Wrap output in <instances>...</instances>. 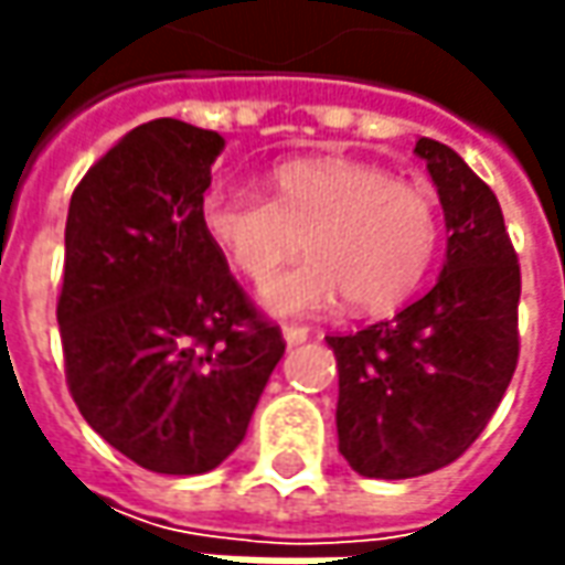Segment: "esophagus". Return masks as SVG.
<instances>
[{"label":"esophagus","mask_w":565,"mask_h":565,"mask_svg":"<svg viewBox=\"0 0 565 565\" xmlns=\"http://www.w3.org/2000/svg\"><path fill=\"white\" fill-rule=\"evenodd\" d=\"M308 337H311V330H308V327H295V323L282 327V339H286V345H301Z\"/></svg>","instance_id":"34e87169"}]
</instances>
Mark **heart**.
I'll return each mask as SVG.
<instances>
[{
    "label": "heart",
    "mask_w": 565,
    "mask_h": 565,
    "mask_svg": "<svg viewBox=\"0 0 565 565\" xmlns=\"http://www.w3.org/2000/svg\"><path fill=\"white\" fill-rule=\"evenodd\" d=\"M206 238L254 286L297 253L308 262L274 280L264 305L305 315L333 305L386 311L412 292L440 245L434 198L415 182L349 157H305L270 172V201L250 191H210L201 206Z\"/></svg>",
    "instance_id": "b5f03b06"
}]
</instances>
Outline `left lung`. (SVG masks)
<instances>
[{
    "mask_svg": "<svg viewBox=\"0 0 565 565\" xmlns=\"http://www.w3.org/2000/svg\"><path fill=\"white\" fill-rule=\"evenodd\" d=\"M446 220L434 289L393 320L327 337L339 371V452L364 478H418L481 437L519 361L522 276L503 210L466 160L422 138Z\"/></svg>",
    "mask_w": 565,
    "mask_h": 565,
    "instance_id": "8db88e82",
    "label": "left lung"
}]
</instances>
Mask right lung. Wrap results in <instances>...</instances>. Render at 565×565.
I'll list each match as a JSON object with an SVG mask.
<instances>
[{"mask_svg":"<svg viewBox=\"0 0 565 565\" xmlns=\"http://www.w3.org/2000/svg\"><path fill=\"white\" fill-rule=\"evenodd\" d=\"M223 147L188 121H147L68 204L55 317L72 399L106 444L160 475L220 466L286 352L201 226Z\"/></svg>","mask_w":565,"mask_h":565,"instance_id":"add662e5","label":"right lung"}]
</instances>
